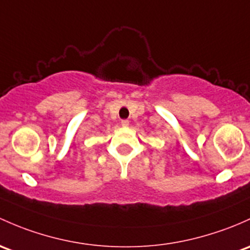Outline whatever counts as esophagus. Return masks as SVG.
Returning a JSON list of instances; mask_svg holds the SVG:
<instances>
[{"instance_id": "esophagus-1", "label": "esophagus", "mask_w": 250, "mask_h": 250, "mask_svg": "<svg viewBox=\"0 0 250 250\" xmlns=\"http://www.w3.org/2000/svg\"><path fill=\"white\" fill-rule=\"evenodd\" d=\"M121 125H122V127H128V125H129V121L122 120L121 121Z\"/></svg>"}]
</instances>
